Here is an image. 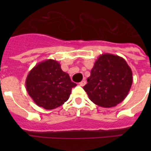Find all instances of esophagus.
I'll return each mask as SVG.
<instances>
[{"instance_id":"34e87169","label":"esophagus","mask_w":151,"mask_h":151,"mask_svg":"<svg viewBox=\"0 0 151 151\" xmlns=\"http://www.w3.org/2000/svg\"><path fill=\"white\" fill-rule=\"evenodd\" d=\"M79 84H80V86H84V85L86 84V81H85V80H83V81L80 82V83H79Z\"/></svg>"}]
</instances>
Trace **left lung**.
I'll return each mask as SVG.
<instances>
[{"label": "left lung", "instance_id": "left-lung-1", "mask_svg": "<svg viewBox=\"0 0 151 151\" xmlns=\"http://www.w3.org/2000/svg\"><path fill=\"white\" fill-rule=\"evenodd\" d=\"M83 89L91 101L102 107L122 102L132 87V71L123 58L104 53L96 60Z\"/></svg>", "mask_w": 151, "mask_h": 151}]
</instances>
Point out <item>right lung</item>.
I'll return each instance as SVG.
<instances>
[{"label": "right lung", "mask_w": 151, "mask_h": 151, "mask_svg": "<svg viewBox=\"0 0 151 151\" xmlns=\"http://www.w3.org/2000/svg\"><path fill=\"white\" fill-rule=\"evenodd\" d=\"M77 84L62 71L55 60L40 62L30 71L25 80L28 95L40 107L53 109L64 104Z\"/></svg>", "instance_id": "obj_1"}]
</instances>
